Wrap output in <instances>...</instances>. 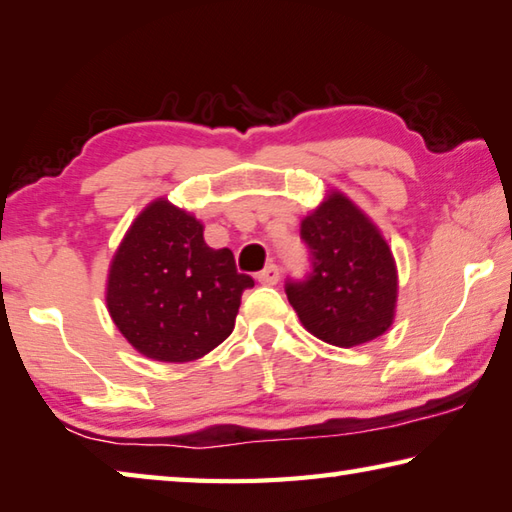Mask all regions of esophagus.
Instances as JSON below:
<instances>
[{
    "mask_svg": "<svg viewBox=\"0 0 512 512\" xmlns=\"http://www.w3.org/2000/svg\"><path fill=\"white\" fill-rule=\"evenodd\" d=\"M257 282L266 284V287H273V284L280 282V268L275 264H266L264 271L257 273Z\"/></svg>",
    "mask_w": 512,
    "mask_h": 512,
    "instance_id": "obj_1",
    "label": "esophagus"
}]
</instances>
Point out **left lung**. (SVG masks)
I'll list each match as a JSON object with an SVG mask.
<instances>
[{
	"mask_svg": "<svg viewBox=\"0 0 512 512\" xmlns=\"http://www.w3.org/2000/svg\"><path fill=\"white\" fill-rule=\"evenodd\" d=\"M311 253L305 282H289L287 298L302 327L336 348L377 339L395 320L397 266L393 250L361 207L329 189L300 221Z\"/></svg>",
	"mask_w": 512,
	"mask_h": 512,
	"instance_id": "8db88e82",
	"label": "left lung"
}]
</instances>
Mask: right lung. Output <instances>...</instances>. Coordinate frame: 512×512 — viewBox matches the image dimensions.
I'll list each match as a JSON object with an SVG mask.
<instances>
[{"instance_id": "obj_1", "label": "right lung", "mask_w": 512, "mask_h": 512, "mask_svg": "<svg viewBox=\"0 0 512 512\" xmlns=\"http://www.w3.org/2000/svg\"><path fill=\"white\" fill-rule=\"evenodd\" d=\"M253 284L237 273L232 250L207 246L203 223L162 196L137 214L112 255L106 305L137 352L187 363L228 339Z\"/></svg>"}]
</instances>
